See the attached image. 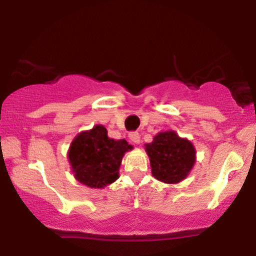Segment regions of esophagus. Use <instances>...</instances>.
Wrapping results in <instances>:
<instances>
[{
    "label": "esophagus",
    "instance_id": "obj_1",
    "mask_svg": "<svg viewBox=\"0 0 256 256\" xmlns=\"http://www.w3.org/2000/svg\"><path fill=\"white\" fill-rule=\"evenodd\" d=\"M128 138H130L131 142H134V144H140V134H138V132H130V134H128Z\"/></svg>",
    "mask_w": 256,
    "mask_h": 256
}]
</instances>
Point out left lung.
<instances>
[{"mask_svg": "<svg viewBox=\"0 0 256 256\" xmlns=\"http://www.w3.org/2000/svg\"><path fill=\"white\" fill-rule=\"evenodd\" d=\"M146 152L150 160L152 174L158 180L176 184L188 177L196 161L195 146L174 131L158 132Z\"/></svg>", "mask_w": 256, "mask_h": 256, "instance_id": "left-lung-1", "label": "left lung"}]
</instances>
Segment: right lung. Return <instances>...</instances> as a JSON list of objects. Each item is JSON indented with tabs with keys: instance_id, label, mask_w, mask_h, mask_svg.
<instances>
[{
	"instance_id": "1",
	"label": "right lung",
	"mask_w": 256,
	"mask_h": 256,
	"mask_svg": "<svg viewBox=\"0 0 256 256\" xmlns=\"http://www.w3.org/2000/svg\"><path fill=\"white\" fill-rule=\"evenodd\" d=\"M131 149L125 140L110 138L104 126L96 125L72 140L68 161L79 183L102 189L119 178L122 156Z\"/></svg>"
}]
</instances>
